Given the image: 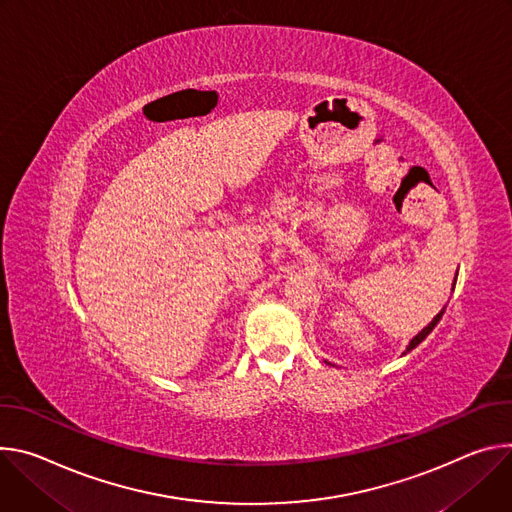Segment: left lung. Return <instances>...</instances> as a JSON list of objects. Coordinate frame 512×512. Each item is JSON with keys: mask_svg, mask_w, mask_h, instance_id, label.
<instances>
[{"mask_svg": "<svg viewBox=\"0 0 512 512\" xmlns=\"http://www.w3.org/2000/svg\"><path fill=\"white\" fill-rule=\"evenodd\" d=\"M456 276H458V274H456ZM453 287H456V282H453ZM443 311H445V307H443V309H441V311H439V313H437V315L433 317V321H431V323H429L427 327H423V329H421V331H419V333H417V335H415V337L411 339V342H409V346H407V350L403 352V356H405V354H409L411 350H415V348H417V346H419V344L423 342V339H425V337H427V335H429V333H431V331L435 329V325L439 323V319H441Z\"/></svg>", "mask_w": 512, "mask_h": 512, "instance_id": "left-lung-1", "label": "left lung"}]
</instances>
